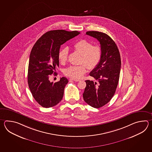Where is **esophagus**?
<instances>
[{
  "label": "esophagus",
  "mask_w": 152,
  "mask_h": 152,
  "mask_svg": "<svg viewBox=\"0 0 152 152\" xmlns=\"http://www.w3.org/2000/svg\"><path fill=\"white\" fill-rule=\"evenodd\" d=\"M69 80L74 81L78 82V81H80V80H79V79H72V78H71V79H69Z\"/></svg>",
  "instance_id": "1"
}]
</instances>
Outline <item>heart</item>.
Wrapping results in <instances>:
<instances>
[{
  "instance_id": "obj_1",
  "label": "heart",
  "mask_w": 152,
  "mask_h": 152,
  "mask_svg": "<svg viewBox=\"0 0 152 152\" xmlns=\"http://www.w3.org/2000/svg\"><path fill=\"white\" fill-rule=\"evenodd\" d=\"M75 52L81 55L79 66H73L66 68L64 74L69 77L80 79L87 72V68L93 69L100 62L102 58V49L99 45H92V43L86 39H80L73 45ZM68 50L67 48L62 49L58 53V59L61 64H64L68 58Z\"/></svg>"
}]
</instances>
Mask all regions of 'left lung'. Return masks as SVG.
Returning a JSON list of instances; mask_svg holds the SVG:
<instances>
[{
    "instance_id": "8db88e82",
    "label": "left lung",
    "mask_w": 152,
    "mask_h": 152,
    "mask_svg": "<svg viewBox=\"0 0 152 152\" xmlns=\"http://www.w3.org/2000/svg\"><path fill=\"white\" fill-rule=\"evenodd\" d=\"M86 34L100 42L102 58L99 64L90 73L97 82L85 81L86 86L83 98L91 107L99 108L107 104L116 92L120 78L121 56L115 42L109 36L96 31H87Z\"/></svg>"
}]
</instances>
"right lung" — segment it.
Wrapping results in <instances>:
<instances>
[{"mask_svg": "<svg viewBox=\"0 0 152 152\" xmlns=\"http://www.w3.org/2000/svg\"><path fill=\"white\" fill-rule=\"evenodd\" d=\"M77 31L64 30L45 32L33 46L29 57L28 83L36 101L43 107H54L62 100L68 79L50 82L49 77L59 66L58 53L60 46L78 35Z\"/></svg>", "mask_w": 152, "mask_h": 152, "instance_id": "1", "label": "right lung"}]
</instances>
